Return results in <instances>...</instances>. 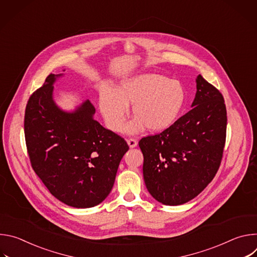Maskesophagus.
<instances>
[{"label": "esophagus", "instance_id": "obj_1", "mask_svg": "<svg viewBox=\"0 0 257 257\" xmlns=\"http://www.w3.org/2000/svg\"><path fill=\"white\" fill-rule=\"evenodd\" d=\"M127 143H128V145L130 146L131 149H133V148H135V146L137 145V140L134 139V138H130V139H127Z\"/></svg>", "mask_w": 257, "mask_h": 257}]
</instances>
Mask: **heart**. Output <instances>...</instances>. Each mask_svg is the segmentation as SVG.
<instances>
[{"mask_svg": "<svg viewBox=\"0 0 257 257\" xmlns=\"http://www.w3.org/2000/svg\"><path fill=\"white\" fill-rule=\"evenodd\" d=\"M185 101L183 85L160 74H140L121 81L116 89L102 86L98 94V106L105 124L112 131L121 130L127 106L135 117L125 127L128 133H137L144 126L159 132L169 128L177 120Z\"/></svg>", "mask_w": 257, "mask_h": 257, "instance_id": "heart-1", "label": "heart"}]
</instances>
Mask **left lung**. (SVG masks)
Wrapping results in <instances>:
<instances>
[{"mask_svg": "<svg viewBox=\"0 0 257 257\" xmlns=\"http://www.w3.org/2000/svg\"><path fill=\"white\" fill-rule=\"evenodd\" d=\"M192 108L160 134L143 137V178L152 196L166 205L196 197L213 179L223 158L227 111L222 93L201 75Z\"/></svg>", "mask_w": 257, "mask_h": 257, "instance_id": "left-lung-1", "label": "left lung"}]
</instances>
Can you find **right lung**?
<instances>
[{
	"instance_id": "add662e5",
	"label": "right lung",
	"mask_w": 257,
	"mask_h": 257,
	"mask_svg": "<svg viewBox=\"0 0 257 257\" xmlns=\"http://www.w3.org/2000/svg\"><path fill=\"white\" fill-rule=\"evenodd\" d=\"M63 74H50L29 97L24 134L31 167L49 191L63 203L87 208L111 192L127 142L93 119L86 99L73 112L53 98L54 83Z\"/></svg>"
}]
</instances>
